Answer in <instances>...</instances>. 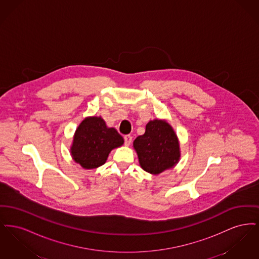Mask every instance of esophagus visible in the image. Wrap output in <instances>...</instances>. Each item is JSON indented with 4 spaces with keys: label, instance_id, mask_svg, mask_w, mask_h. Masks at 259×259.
Here are the masks:
<instances>
[{
    "label": "esophagus",
    "instance_id": "34e87169",
    "mask_svg": "<svg viewBox=\"0 0 259 259\" xmlns=\"http://www.w3.org/2000/svg\"><path fill=\"white\" fill-rule=\"evenodd\" d=\"M131 142H132V136H124V143L126 146H129L131 144Z\"/></svg>",
    "mask_w": 259,
    "mask_h": 259
}]
</instances>
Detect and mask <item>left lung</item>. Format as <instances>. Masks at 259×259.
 I'll use <instances>...</instances> for the list:
<instances>
[{"mask_svg":"<svg viewBox=\"0 0 259 259\" xmlns=\"http://www.w3.org/2000/svg\"><path fill=\"white\" fill-rule=\"evenodd\" d=\"M134 148L141 167L153 175L172 168L180 159L177 135L164 120L149 121L145 134L136 138Z\"/></svg>","mask_w":259,"mask_h":259,"instance_id":"left-lung-1","label":"left lung"}]
</instances>
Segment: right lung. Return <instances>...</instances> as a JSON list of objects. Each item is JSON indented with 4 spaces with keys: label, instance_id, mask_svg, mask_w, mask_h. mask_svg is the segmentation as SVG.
I'll use <instances>...</instances> for the list:
<instances>
[{
    "label": "right lung",
    "instance_id": "right-lung-1",
    "mask_svg": "<svg viewBox=\"0 0 259 259\" xmlns=\"http://www.w3.org/2000/svg\"><path fill=\"white\" fill-rule=\"evenodd\" d=\"M123 138L114 128H108L101 117H87L77 127L71 153L84 169L105 164L111 149L123 145Z\"/></svg>",
    "mask_w": 259,
    "mask_h": 259
}]
</instances>
